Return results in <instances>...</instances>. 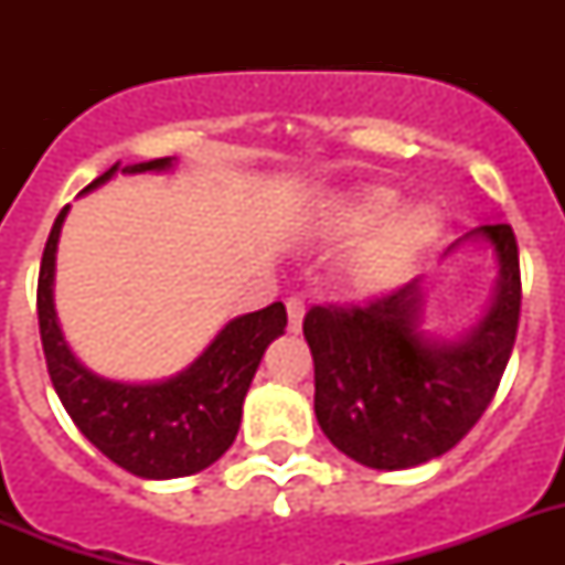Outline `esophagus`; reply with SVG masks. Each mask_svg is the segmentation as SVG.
Here are the masks:
<instances>
[{
  "instance_id": "obj_1",
  "label": "esophagus",
  "mask_w": 565,
  "mask_h": 565,
  "mask_svg": "<svg viewBox=\"0 0 565 565\" xmlns=\"http://www.w3.org/2000/svg\"><path fill=\"white\" fill-rule=\"evenodd\" d=\"M288 331L299 333L302 331V317H306V299L302 297H288Z\"/></svg>"
}]
</instances>
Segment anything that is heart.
<instances>
[{
  "mask_svg": "<svg viewBox=\"0 0 565 565\" xmlns=\"http://www.w3.org/2000/svg\"><path fill=\"white\" fill-rule=\"evenodd\" d=\"M396 206V189L364 186L353 192L337 212V226L351 234H362L382 223V228L364 252L362 263L364 277L373 279V282L391 279L404 266H411L413 259L441 232V212L433 203Z\"/></svg>",
  "mask_w": 565,
  "mask_h": 565,
  "instance_id": "1",
  "label": "heart"
}]
</instances>
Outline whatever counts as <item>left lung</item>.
<instances>
[{
  "mask_svg": "<svg viewBox=\"0 0 565 565\" xmlns=\"http://www.w3.org/2000/svg\"><path fill=\"white\" fill-rule=\"evenodd\" d=\"M501 263L489 311L458 339L422 331V277L362 306H313V413L331 444L373 469H407L452 450L495 396L521 319L512 226H478ZM452 243L447 254L458 246Z\"/></svg>",
  "mask_w": 565,
  "mask_h": 565,
  "instance_id": "obj_1",
  "label": "left lung"
}]
</instances>
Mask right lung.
Returning <instances> with one entry per match:
<instances>
[{
  "label": "right lung",
  "instance_id": "1",
  "mask_svg": "<svg viewBox=\"0 0 565 565\" xmlns=\"http://www.w3.org/2000/svg\"><path fill=\"white\" fill-rule=\"evenodd\" d=\"M169 167L172 158H154L124 167L121 172H161ZM115 172L118 163L84 192L107 183ZM64 217L67 206L58 212L44 243L36 291L39 333L47 373L64 411L93 447L138 478L163 481L194 476L212 467L237 436L243 398L257 373L259 359L274 339L286 333V306L274 302L263 311L232 319L206 351L178 376L152 384L104 379L87 371L76 353L70 351L53 306L56 246Z\"/></svg>",
  "mask_w": 565,
  "mask_h": 565
}]
</instances>
